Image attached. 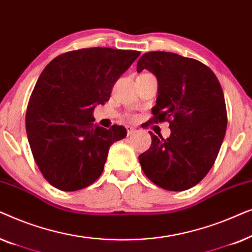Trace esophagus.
I'll return each instance as SVG.
<instances>
[{
  "label": "esophagus",
  "mask_w": 252,
  "mask_h": 252,
  "mask_svg": "<svg viewBox=\"0 0 252 252\" xmlns=\"http://www.w3.org/2000/svg\"><path fill=\"white\" fill-rule=\"evenodd\" d=\"M136 132V128H134V127H130V126H127V135H132Z\"/></svg>",
  "instance_id": "34e87169"
}]
</instances>
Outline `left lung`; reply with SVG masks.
<instances>
[{
    "instance_id": "left-lung-1",
    "label": "left lung",
    "mask_w": 252,
    "mask_h": 252,
    "mask_svg": "<svg viewBox=\"0 0 252 252\" xmlns=\"http://www.w3.org/2000/svg\"><path fill=\"white\" fill-rule=\"evenodd\" d=\"M150 71L158 81L153 122L170 123L171 135H151L139 156L155 185L171 191L194 187L208 174L227 127L225 97L216 74L201 62L165 51L144 54L136 71Z\"/></svg>"
}]
</instances>
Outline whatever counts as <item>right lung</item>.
<instances>
[{
    "mask_svg": "<svg viewBox=\"0 0 252 252\" xmlns=\"http://www.w3.org/2000/svg\"><path fill=\"white\" fill-rule=\"evenodd\" d=\"M140 56L136 50L87 48L68 51L44 67L31 95L26 132L35 163L55 188L74 191L102 174L113 142L126 128L94 124L95 106Z\"/></svg>",
    "mask_w": 252,
    "mask_h": 252,
    "instance_id": "add662e5",
    "label": "right lung"
}]
</instances>
